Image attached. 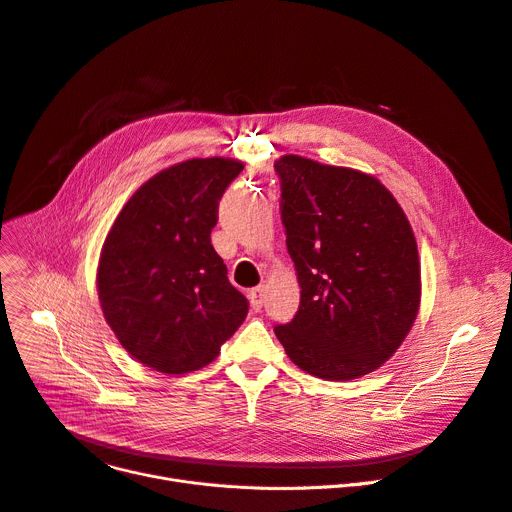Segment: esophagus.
I'll list each match as a JSON object with an SVG mask.
<instances>
[{
  "label": "esophagus",
  "instance_id": "1",
  "mask_svg": "<svg viewBox=\"0 0 512 512\" xmlns=\"http://www.w3.org/2000/svg\"><path fill=\"white\" fill-rule=\"evenodd\" d=\"M263 300H265V286H257L249 292V302L253 306V311H261Z\"/></svg>",
  "mask_w": 512,
  "mask_h": 512
}]
</instances>
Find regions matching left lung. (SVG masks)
<instances>
[{
	"instance_id": "obj_1",
	"label": "left lung",
	"mask_w": 512,
	"mask_h": 512,
	"mask_svg": "<svg viewBox=\"0 0 512 512\" xmlns=\"http://www.w3.org/2000/svg\"><path fill=\"white\" fill-rule=\"evenodd\" d=\"M280 212L300 284L294 319L274 331L313 377L350 381L377 370L410 333L420 306L418 245L379 179L282 156Z\"/></svg>"
}]
</instances>
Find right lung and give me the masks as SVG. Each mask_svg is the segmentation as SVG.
<instances>
[{"mask_svg": "<svg viewBox=\"0 0 512 512\" xmlns=\"http://www.w3.org/2000/svg\"><path fill=\"white\" fill-rule=\"evenodd\" d=\"M241 170L230 158L160 170L131 195L102 245V313L121 346L158 372L210 364L249 313L210 238L218 203Z\"/></svg>", "mask_w": 512, "mask_h": 512, "instance_id": "1", "label": "right lung"}]
</instances>
